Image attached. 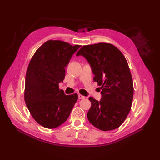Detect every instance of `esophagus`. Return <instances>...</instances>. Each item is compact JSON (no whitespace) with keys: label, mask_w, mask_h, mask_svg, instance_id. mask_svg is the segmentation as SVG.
I'll return each mask as SVG.
<instances>
[{"label":"esophagus","mask_w":160,"mask_h":160,"mask_svg":"<svg viewBox=\"0 0 160 160\" xmlns=\"http://www.w3.org/2000/svg\"><path fill=\"white\" fill-rule=\"evenodd\" d=\"M78 98H79L80 100V99H84V98H85V97H84V96H82V95L79 94V95H78Z\"/></svg>","instance_id":"obj_1"}]
</instances>
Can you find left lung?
Here are the masks:
<instances>
[{
    "instance_id": "left-lung-1",
    "label": "left lung",
    "mask_w": 160,
    "mask_h": 160,
    "mask_svg": "<svg viewBox=\"0 0 160 160\" xmlns=\"http://www.w3.org/2000/svg\"><path fill=\"white\" fill-rule=\"evenodd\" d=\"M76 56H83L89 62L93 80L102 89L100 101L89 98L88 120L102 131L118 128L129 113L133 98V82L125 57L117 47L104 42L84 45Z\"/></svg>"
}]
</instances>
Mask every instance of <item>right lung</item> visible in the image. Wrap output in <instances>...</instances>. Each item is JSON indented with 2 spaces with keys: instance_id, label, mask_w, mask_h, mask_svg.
I'll list each match as a JSON object with an SVG mask.
<instances>
[{
  "instance_id": "right-lung-1",
  "label": "right lung",
  "mask_w": 160,
  "mask_h": 160,
  "mask_svg": "<svg viewBox=\"0 0 160 160\" xmlns=\"http://www.w3.org/2000/svg\"><path fill=\"white\" fill-rule=\"evenodd\" d=\"M80 45L50 40L36 50L28 67L25 101L33 118L47 128H55L69 118L78 94L65 95L59 83L65 76L64 67Z\"/></svg>"
}]
</instances>
